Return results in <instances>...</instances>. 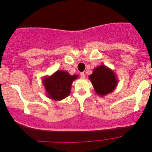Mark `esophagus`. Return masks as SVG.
Returning <instances> with one entry per match:
<instances>
[{"instance_id":"esophagus-1","label":"esophagus","mask_w":152,"mask_h":152,"mask_svg":"<svg viewBox=\"0 0 152 152\" xmlns=\"http://www.w3.org/2000/svg\"><path fill=\"white\" fill-rule=\"evenodd\" d=\"M80 76H81V78H85V74H84V73H83V72L81 73V74H80Z\"/></svg>"}]
</instances>
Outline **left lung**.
I'll return each mask as SVG.
<instances>
[{"label": "left lung", "mask_w": 152, "mask_h": 152, "mask_svg": "<svg viewBox=\"0 0 152 152\" xmlns=\"http://www.w3.org/2000/svg\"><path fill=\"white\" fill-rule=\"evenodd\" d=\"M88 78L95 92L100 96L111 94L116 88L118 81L114 71L105 65L96 67Z\"/></svg>", "instance_id": "left-lung-1"}]
</instances>
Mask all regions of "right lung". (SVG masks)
I'll use <instances>...</instances> for the list:
<instances>
[{
  "label": "right lung",
  "instance_id": "right-lung-1",
  "mask_svg": "<svg viewBox=\"0 0 152 152\" xmlns=\"http://www.w3.org/2000/svg\"><path fill=\"white\" fill-rule=\"evenodd\" d=\"M78 75H70L66 71L58 70L51 76H43L42 83L48 98L61 101L66 98L71 93L73 81Z\"/></svg>",
  "mask_w": 152,
  "mask_h": 152
}]
</instances>
